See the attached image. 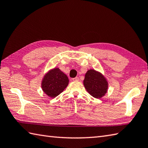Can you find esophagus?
Segmentation results:
<instances>
[{"label": "esophagus", "instance_id": "obj_1", "mask_svg": "<svg viewBox=\"0 0 148 148\" xmlns=\"http://www.w3.org/2000/svg\"><path fill=\"white\" fill-rule=\"evenodd\" d=\"M79 80V77H74V78H73V79H72V81H77Z\"/></svg>", "mask_w": 148, "mask_h": 148}]
</instances>
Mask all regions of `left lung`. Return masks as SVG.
Wrapping results in <instances>:
<instances>
[{"mask_svg": "<svg viewBox=\"0 0 148 148\" xmlns=\"http://www.w3.org/2000/svg\"><path fill=\"white\" fill-rule=\"evenodd\" d=\"M87 92L96 99L104 96L108 88V83L102 74L93 69L88 70L83 81Z\"/></svg>", "mask_w": 148, "mask_h": 148, "instance_id": "left-lung-1", "label": "left lung"}]
</instances>
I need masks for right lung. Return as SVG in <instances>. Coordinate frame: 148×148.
<instances>
[{
    "label": "right lung",
    "mask_w": 148,
    "mask_h": 148,
    "mask_svg": "<svg viewBox=\"0 0 148 148\" xmlns=\"http://www.w3.org/2000/svg\"><path fill=\"white\" fill-rule=\"evenodd\" d=\"M69 84L67 75L58 68H55L47 73L42 81L43 92L49 97L55 98L65 90Z\"/></svg>",
    "instance_id": "right-lung-1"
}]
</instances>
